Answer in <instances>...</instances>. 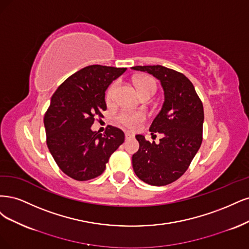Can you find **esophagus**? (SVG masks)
<instances>
[{
	"instance_id": "esophagus-1",
	"label": "esophagus",
	"mask_w": 249,
	"mask_h": 249,
	"mask_svg": "<svg viewBox=\"0 0 249 249\" xmlns=\"http://www.w3.org/2000/svg\"><path fill=\"white\" fill-rule=\"evenodd\" d=\"M133 138V135L130 133V132H125V139L128 140V139H131Z\"/></svg>"
}]
</instances>
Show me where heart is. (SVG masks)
I'll list each match as a JSON object with an SVG mask.
<instances>
[{
  "instance_id": "heart-1",
  "label": "heart",
  "mask_w": 249,
  "mask_h": 249,
  "mask_svg": "<svg viewBox=\"0 0 249 249\" xmlns=\"http://www.w3.org/2000/svg\"><path fill=\"white\" fill-rule=\"evenodd\" d=\"M119 86V82H114L108 88L107 92V100L108 102L113 101L115 98V93ZM135 86L141 96L146 94H154L156 91V84L151 77H140L135 81ZM145 120V115L141 111H133L129 109H125L118 115V121L128 128H133L139 123Z\"/></svg>"
}]
</instances>
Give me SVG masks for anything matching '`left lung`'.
Returning a JSON list of instances; mask_svg holds the SVG:
<instances>
[{"label": "left lung", "mask_w": 249, "mask_h": 249, "mask_svg": "<svg viewBox=\"0 0 249 249\" xmlns=\"http://www.w3.org/2000/svg\"><path fill=\"white\" fill-rule=\"evenodd\" d=\"M160 81L164 92L162 107L151 124L150 131L163 138L150 142L135 135L140 149L132 156L135 175L153 186L167 185L186 172L203 141L204 107L195 87L180 72L161 65L134 66Z\"/></svg>", "instance_id": "obj_1"}]
</instances>
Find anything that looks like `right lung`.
<instances>
[{
  "mask_svg": "<svg viewBox=\"0 0 249 249\" xmlns=\"http://www.w3.org/2000/svg\"><path fill=\"white\" fill-rule=\"evenodd\" d=\"M127 68L87 66L69 76L53 93L44 116L46 143L61 171L77 181L100 176L110 155L124 142V132L108 125L93 131L107 109L106 91Z\"/></svg>",
  "mask_w": 249,
  "mask_h": 249,
  "instance_id": "add662e5",
  "label": "right lung"
}]
</instances>
